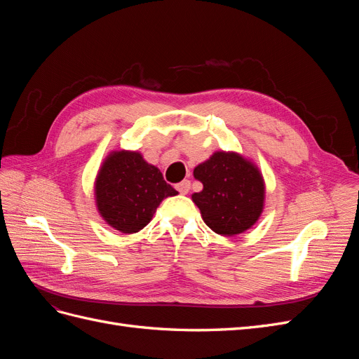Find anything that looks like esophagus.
I'll list each match as a JSON object with an SVG mask.
<instances>
[{
	"mask_svg": "<svg viewBox=\"0 0 359 359\" xmlns=\"http://www.w3.org/2000/svg\"><path fill=\"white\" fill-rule=\"evenodd\" d=\"M190 181L189 180H184V181H181V182H178L177 186H175V189L181 193V194H187L189 191H190Z\"/></svg>",
	"mask_w": 359,
	"mask_h": 359,
	"instance_id": "34e87169",
	"label": "esophagus"
}]
</instances>
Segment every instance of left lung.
I'll use <instances>...</instances> for the list:
<instances>
[{"mask_svg": "<svg viewBox=\"0 0 359 359\" xmlns=\"http://www.w3.org/2000/svg\"><path fill=\"white\" fill-rule=\"evenodd\" d=\"M203 184L191 194L206 226L233 236L250 229L264 211L265 182L257 166L238 153L217 151L193 170Z\"/></svg>", "mask_w": 359, "mask_h": 359, "instance_id": "obj_1", "label": "left lung"}]
</instances>
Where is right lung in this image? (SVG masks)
I'll return each instance as SVG.
<instances>
[{
	"label": "right lung",
	"instance_id": "1",
	"mask_svg": "<svg viewBox=\"0 0 359 359\" xmlns=\"http://www.w3.org/2000/svg\"><path fill=\"white\" fill-rule=\"evenodd\" d=\"M95 203L103 220L123 233H135L151 222L163 199L178 191L158 168L136 151H114L95 178Z\"/></svg>",
	"mask_w": 359,
	"mask_h": 359
}]
</instances>
